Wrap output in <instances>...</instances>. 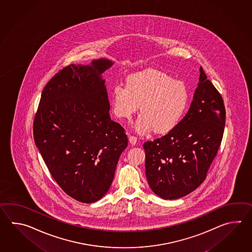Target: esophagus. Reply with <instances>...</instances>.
<instances>
[{
  "label": "esophagus",
  "instance_id": "1",
  "mask_svg": "<svg viewBox=\"0 0 252 252\" xmlns=\"http://www.w3.org/2000/svg\"><path fill=\"white\" fill-rule=\"evenodd\" d=\"M128 141L131 145H135L137 143V138L135 136H129L128 138Z\"/></svg>",
  "mask_w": 252,
  "mask_h": 252
}]
</instances>
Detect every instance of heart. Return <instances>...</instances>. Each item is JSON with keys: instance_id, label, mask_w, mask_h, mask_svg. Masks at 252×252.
Returning <instances> with one entry per match:
<instances>
[{"instance_id": "obj_1", "label": "heart", "mask_w": 252, "mask_h": 252, "mask_svg": "<svg viewBox=\"0 0 252 252\" xmlns=\"http://www.w3.org/2000/svg\"><path fill=\"white\" fill-rule=\"evenodd\" d=\"M113 115L127 121L138 112L135 124L139 134L152 129L157 135L171 132L181 123L188 109L189 94L180 81L158 69L128 75L124 86H114L110 94Z\"/></svg>"}]
</instances>
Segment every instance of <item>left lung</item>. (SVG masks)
<instances>
[{
  "mask_svg": "<svg viewBox=\"0 0 252 252\" xmlns=\"http://www.w3.org/2000/svg\"><path fill=\"white\" fill-rule=\"evenodd\" d=\"M223 99L200 68L198 87L187 115L171 132L146 141V177L163 199L180 198L204 182L225 127Z\"/></svg>",
  "mask_w": 252,
  "mask_h": 252,
  "instance_id": "obj_1",
  "label": "left lung"
}]
</instances>
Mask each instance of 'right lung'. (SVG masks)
Masks as SVG:
<instances>
[{
    "instance_id": "obj_1",
    "label": "right lung",
    "mask_w": 252,
    "mask_h": 252,
    "mask_svg": "<svg viewBox=\"0 0 252 252\" xmlns=\"http://www.w3.org/2000/svg\"><path fill=\"white\" fill-rule=\"evenodd\" d=\"M112 64L98 59L59 70L44 87L34 117V141L48 171L81 203H94L107 193L128 146L125 129L110 117L101 76Z\"/></svg>"
}]
</instances>
